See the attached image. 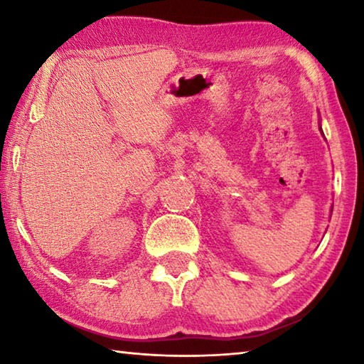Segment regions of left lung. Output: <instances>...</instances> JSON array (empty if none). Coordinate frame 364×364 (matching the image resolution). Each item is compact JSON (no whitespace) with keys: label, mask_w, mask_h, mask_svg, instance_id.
Masks as SVG:
<instances>
[{"label":"left lung","mask_w":364,"mask_h":364,"mask_svg":"<svg viewBox=\"0 0 364 364\" xmlns=\"http://www.w3.org/2000/svg\"><path fill=\"white\" fill-rule=\"evenodd\" d=\"M319 130H321V128H319ZM321 132H323V130H321Z\"/></svg>","instance_id":"left-lung-1"}]
</instances>
